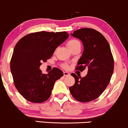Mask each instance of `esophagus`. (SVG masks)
I'll return each instance as SVG.
<instances>
[{
    "label": "esophagus",
    "instance_id": "34e87169",
    "mask_svg": "<svg viewBox=\"0 0 128 128\" xmlns=\"http://www.w3.org/2000/svg\"><path fill=\"white\" fill-rule=\"evenodd\" d=\"M64 76H66V77H67V76H70V74L68 72L65 71V72H64Z\"/></svg>",
    "mask_w": 128,
    "mask_h": 128
}]
</instances>
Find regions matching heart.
<instances>
[{
	"mask_svg": "<svg viewBox=\"0 0 128 128\" xmlns=\"http://www.w3.org/2000/svg\"><path fill=\"white\" fill-rule=\"evenodd\" d=\"M80 45V42L78 40H76V39H72L70 40V41H68V42L67 43V45H68V48L71 50V48H74V46L77 45ZM64 67L65 68H67V66H64Z\"/></svg>",
	"mask_w": 128,
	"mask_h": 128,
	"instance_id": "b5f03b06",
	"label": "heart"
}]
</instances>
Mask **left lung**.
<instances>
[{
    "label": "left lung",
    "instance_id": "1",
    "mask_svg": "<svg viewBox=\"0 0 128 128\" xmlns=\"http://www.w3.org/2000/svg\"><path fill=\"white\" fill-rule=\"evenodd\" d=\"M71 36L82 42L84 48L76 70L82 72L86 68L88 74L82 78L72 73L75 83L69 89L76 100L89 102L98 98L108 85L114 71V58L108 42L98 31L84 28Z\"/></svg>",
    "mask_w": 128,
    "mask_h": 128
}]
</instances>
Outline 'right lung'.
Returning <instances> with one entry per match:
<instances>
[{"instance_id": "obj_1", "label": "right lung", "mask_w": 128, "mask_h": 128, "mask_svg": "<svg viewBox=\"0 0 128 128\" xmlns=\"http://www.w3.org/2000/svg\"><path fill=\"white\" fill-rule=\"evenodd\" d=\"M68 37L65 31H41L28 34L17 43L10 68L14 85L26 100L39 103L50 98L56 81L64 73L54 68L48 74H42L39 67L41 62L51 58L56 49Z\"/></svg>"}]
</instances>
